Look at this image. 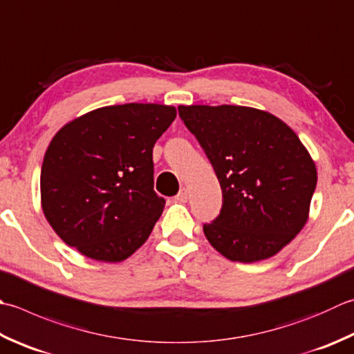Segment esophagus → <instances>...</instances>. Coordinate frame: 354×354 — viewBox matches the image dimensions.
<instances>
[{
  "instance_id": "esophagus-1",
  "label": "esophagus",
  "mask_w": 354,
  "mask_h": 354,
  "mask_svg": "<svg viewBox=\"0 0 354 354\" xmlns=\"http://www.w3.org/2000/svg\"><path fill=\"white\" fill-rule=\"evenodd\" d=\"M175 199L178 201V203H187V199H189V192H187V189H181L178 195L175 196Z\"/></svg>"
}]
</instances>
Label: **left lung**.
<instances>
[{"label": "left lung", "mask_w": 354, "mask_h": 354, "mask_svg": "<svg viewBox=\"0 0 354 354\" xmlns=\"http://www.w3.org/2000/svg\"><path fill=\"white\" fill-rule=\"evenodd\" d=\"M223 189V209L204 234L230 261L258 262L281 252L308 219L315 161L274 115L244 106H179Z\"/></svg>", "instance_id": "obj_1"}]
</instances>
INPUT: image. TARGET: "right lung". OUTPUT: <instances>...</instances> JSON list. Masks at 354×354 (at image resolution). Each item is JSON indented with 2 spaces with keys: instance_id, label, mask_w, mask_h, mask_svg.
Returning a JSON list of instances; mask_svg holds the SVG:
<instances>
[{
  "instance_id": "1",
  "label": "right lung",
  "mask_w": 354,
  "mask_h": 354,
  "mask_svg": "<svg viewBox=\"0 0 354 354\" xmlns=\"http://www.w3.org/2000/svg\"><path fill=\"white\" fill-rule=\"evenodd\" d=\"M176 109L130 102L92 110L53 136L41 205L55 233L90 259L121 262L140 248L165 201L153 190V145Z\"/></svg>"
}]
</instances>
